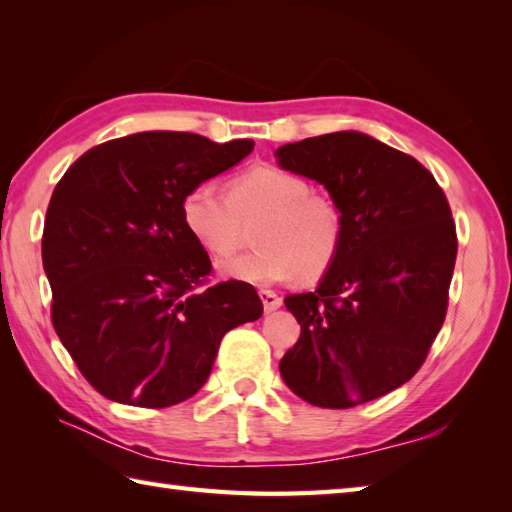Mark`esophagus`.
Returning <instances> with one entry per match:
<instances>
[{
  "instance_id": "esophagus-1",
  "label": "esophagus",
  "mask_w": 512,
  "mask_h": 512,
  "mask_svg": "<svg viewBox=\"0 0 512 512\" xmlns=\"http://www.w3.org/2000/svg\"><path fill=\"white\" fill-rule=\"evenodd\" d=\"M259 299H262V303H264V310H266V312H273V310L281 308V303H284V299H281V297L277 295V292H273V290H266V288L259 290Z\"/></svg>"
}]
</instances>
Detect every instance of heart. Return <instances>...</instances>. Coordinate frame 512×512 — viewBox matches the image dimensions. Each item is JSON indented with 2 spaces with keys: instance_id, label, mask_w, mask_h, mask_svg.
Here are the masks:
<instances>
[{
  "instance_id": "heart-1",
  "label": "heart",
  "mask_w": 512,
  "mask_h": 512,
  "mask_svg": "<svg viewBox=\"0 0 512 512\" xmlns=\"http://www.w3.org/2000/svg\"><path fill=\"white\" fill-rule=\"evenodd\" d=\"M180 211L189 235L213 257L231 255L255 224L257 246L220 266L224 277L248 284L317 279L336 262L345 237L339 202L277 165L244 169L226 193L213 182L193 184Z\"/></svg>"
}]
</instances>
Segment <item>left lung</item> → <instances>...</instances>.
Masks as SVG:
<instances>
[{"instance_id": "1", "label": "left lung", "mask_w": 512, "mask_h": 512, "mask_svg": "<svg viewBox=\"0 0 512 512\" xmlns=\"http://www.w3.org/2000/svg\"><path fill=\"white\" fill-rule=\"evenodd\" d=\"M277 158L321 182L345 217L319 288L286 297L301 336L281 378L314 407L363 405L418 372L447 317L458 255L451 206L416 158L361 132L288 143Z\"/></svg>"}]
</instances>
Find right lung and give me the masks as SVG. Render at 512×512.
<instances>
[{"label":"right lung","instance_id":"add662e5","mask_svg":"<svg viewBox=\"0 0 512 512\" xmlns=\"http://www.w3.org/2000/svg\"><path fill=\"white\" fill-rule=\"evenodd\" d=\"M253 147L189 132L132 134L85 151L54 187L41 239L52 325L105 398L178 405L206 383L222 336L262 317L246 281L206 286L209 253L180 211L193 184Z\"/></svg>","mask_w":512,"mask_h":512}]
</instances>
